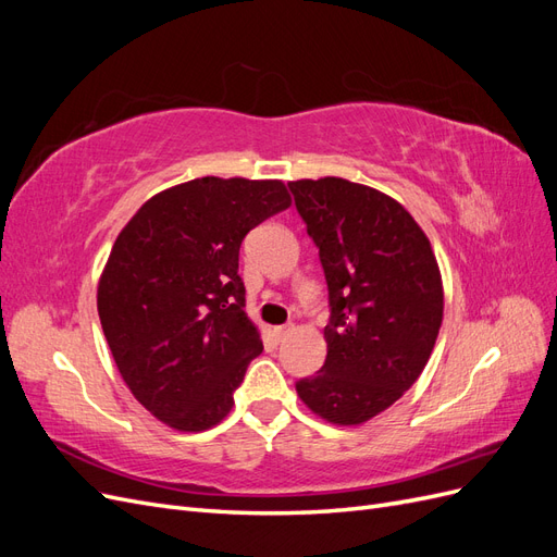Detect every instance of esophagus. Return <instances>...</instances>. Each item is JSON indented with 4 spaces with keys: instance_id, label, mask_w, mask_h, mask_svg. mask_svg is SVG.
Segmentation results:
<instances>
[{
    "instance_id": "1",
    "label": "esophagus",
    "mask_w": 557,
    "mask_h": 557,
    "mask_svg": "<svg viewBox=\"0 0 557 557\" xmlns=\"http://www.w3.org/2000/svg\"><path fill=\"white\" fill-rule=\"evenodd\" d=\"M290 330H293V325H281V327H274L276 339H285V336L290 334Z\"/></svg>"
}]
</instances>
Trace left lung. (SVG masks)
Instances as JSON below:
<instances>
[{"instance_id": "1", "label": "left lung", "mask_w": 557, "mask_h": 557, "mask_svg": "<svg viewBox=\"0 0 557 557\" xmlns=\"http://www.w3.org/2000/svg\"><path fill=\"white\" fill-rule=\"evenodd\" d=\"M330 297L327 358L295 383L320 418L360 425L423 372L444 315L440 264L399 201L346 178L288 183Z\"/></svg>"}]
</instances>
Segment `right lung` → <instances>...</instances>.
I'll return each mask as SVG.
<instances>
[{
	"instance_id": "add662e5",
	"label": "right lung",
	"mask_w": 557,
	"mask_h": 557,
	"mask_svg": "<svg viewBox=\"0 0 557 557\" xmlns=\"http://www.w3.org/2000/svg\"><path fill=\"white\" fill-rule=\"evenodd\" d=\"M290 207L281 181L205 176L150 197L117 234L97 311L123 381L181 432L221 423L252 358L239 248Z\"/></svg>"
}]
</instances>
